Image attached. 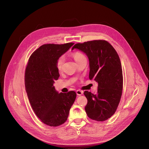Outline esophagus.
<instances>
[{
    "instance_id": "34e87169",
    "label": "esophagus",
    "mask_w": 149,
    "mask_h": 149,
    "mask_svg": "<svg viewBox=\"0 0 149 149\" xmlns=\"http://www.w3.org/2000/svg\"><path fill=\"white\" fill-rule=\"evenodd\" d=\"M76 94L77 95H82L83 94V91L77 90V91H76Z\"/></svg>"
}]
</instances>
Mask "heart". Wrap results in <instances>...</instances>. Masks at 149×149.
Wrapping results in <instances>:
<instances>
[{
  "mask_svg": "<svg viewBox=\"0 0 149 149\" xmlns=\"http://www.w3.org/2000/svg\"><path fill=\"white\" fill-rule=\"evenodd\" d=\"M72 56L73 57L74 61L76 63L79 62L82 58H84V57H85V56L82 53L79 52H74L72 54ZM63 63H64V58H63V56L60 57V58H59L58 60H57L56 64V68L58 70H61L62 69Z\"/></svg>",
  "mask_w": 149,
  "mask_h": 149,
  "instance_id": "heart-1",
  "label": "heart"
}]
</instances>
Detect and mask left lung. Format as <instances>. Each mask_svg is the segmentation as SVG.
<instances>
[{"label": "left lung", "mask_w": 149, "mask_h": 149, "mask_svg": "<svg viewBox=\"0 0 149 149\" xmlns=\"http://www.w3.org/2000/svg\"><path fill=\"white\" fill-rule=\"evenodd\" d=\"M85 53L89 62L90 80L98 83V91L93 94L88 91L85 107L88 116L97 121H104L115 113L123 89L122 69L119 56L106 40H93L76 43L72 48Z\"/></svg>", "instance_id": "1"}]
</instances>
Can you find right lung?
<instances>
[{"mask_svg":"<svg viewBox=\"0 0 149 149\" xmlns=\"http://www.w3.org/2000/svg\"><path fill=\"white\" fill-rule=\"evenodd\" d=\"M74 43L43 45L30 56L25 72V86L31 107L45 124L57 127L67 119L76 97L74 91L59 93L54 86L60 74L56 64Z\"/></svg>","mask_w":149,"mask_h":149,"instance_id":"add662e5","label":"right lung"}]
</instances>
